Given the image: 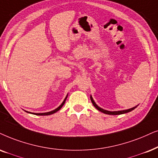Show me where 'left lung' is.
Masks as SVG:
<instances>
[{
    "instance_id": "obj_1",
    "label": "left lung",
    "mask_w": 158,
    "mask_h": 158,
    "mask_svg": "<svg viewBox=\"0 0 158 158\" xmlns=\"http://www.w3.org/2000/svg\"><path fill=\"white\" fill-rule=\"evenodd\" d=\"M90 98H91V102L92 104H93V105L95 106L96 108L98 110H99L100 112H103V113L104 114H112V115H117V114H125V113H127V112H129L131 111H132V110H134L135 108H136L137 106H138V105H136V106H134V107L132 108H130V109H128V110H119V111H108V110H104L102 109V108L100 107V106H99L97 105V104H96V102H94V100L93 99V97H92V96L91 95V97H90Z\"/></svg>"
}]
</instances>
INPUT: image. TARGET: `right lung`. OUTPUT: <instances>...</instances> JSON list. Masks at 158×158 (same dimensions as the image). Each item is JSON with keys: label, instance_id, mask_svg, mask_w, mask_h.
<instances>
[{"label": "right lung", "instance_id": "add662e5", "mask_svg": "<svg viewBox=\"0 0 158 158\" xmlns=\"http://www.w3.org/2000/svg\"><path fill=\"white\" fill-rule=\"evenodd\" d=\"M67 96H68V94H67L66 97L64 98V101L62 102V103H61L60 105H59L58 107L56 108V109L52 110V111H50V112H43V113H34V112H27V111H25L27 112H28V113H30V114H36V115H49V114H54L55 112H56L57 111H59V110L61 109V107H62V106L64 105V103H65V101H66L67 98Z\"/></svg>", "mask_w": 158, "mask_h": 158}]
</instances>
